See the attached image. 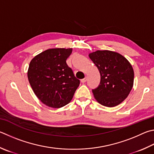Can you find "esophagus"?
<instances>
[{
	"mask_svg": "<svg viewBox=\"0 0 154 154\" xmlns=\"http://www.w3.org/2000/svg\"><path fill=\"white\" fill-rule=\"evenodd\" d=\"M87 80H88V77H85L84 79H83L81 80V82H82V83H85L87 82Z\"/></svg>",
	"mask_w": 154,
	"mask_h": 154,
	"instance_id": "obj_1",
	"label": "esophagus"
}]
</instances>
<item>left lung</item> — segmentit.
<instances>
[{
    "instance_id": "obj_1",
    "label": "left lung",
    "mask_w": 154,
    "mask_h": 154,
    "mask_svg": "<svg viewBox=\"0 0 154 154\" xmlns=\"http://www.w3.org/2000/svg\"><path fill=\"white\" fill-rule=\"evenodd\" d=\"M89 57L100 73V85L92 89L95 99L107 107L120 104L133 85L134 71L130 63L119 53L110 50H97Z\"/></svg>"
}]
</instances>
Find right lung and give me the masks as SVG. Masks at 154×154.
<instances>
[{
	"label": "right lung",
	"mask_w": 154,
	"mask_h": 154,
	"mask_svg": "<svg viewBox=\"0 0 154 154\" xmlns=\"http://www.w3.org/2000/svg\"><path fill=\"white\" fill-rule=\"evenodd\" d=\"M72 48L46 50L29 63L27 77L35 96L49 107L58 108L68 104L79 85L66 63Z\"/></svg>",
	"instance_id": "obj_1"
}]
</instances>
